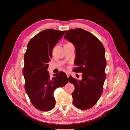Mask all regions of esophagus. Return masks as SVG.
Here are the masks:
<instances>
[{"label": "esophagus", "mask_w": 130, "mask_h": 130, "mask_svg": "<svg viewBox=\"0 0 130 130\" xmlns=\"http://www.w3.org/2000/svg\"><path fill=\"white\" fill-rule=\"evenodd\" d=\"M65 73H66V75H67V77L68 78L69 76V75H70V73H69V72H68V71H66Z\"/></svg>", "instance_id": "obj_1"}]
</instances>
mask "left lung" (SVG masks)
<instances>
[{
    "mask_svg": "<svg viewBox=\"0 0 130 130\" xmlns=\"http://www.w3.org/2000/svg\"><path fill=\"white\" fill-rule=\"evenodd\" d=\"M64 39L75 47V71L82 73L77 81L72 76L69 81L75 86L71 95L73 103L81 109L93 106L100 98L105 80V51L101 42L91 33L78 28L67 31Z\"/></svg>",
    "mask_w": 130,
    "mask_h": 130,
    "instance_id": "8db88e82",
    "label": "left lung"
}]
</instances>
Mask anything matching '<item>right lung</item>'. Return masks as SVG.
I'll use <instances>...</instances> for the list:
<instances>
[{
    "instance_id": "right-lung-1",
    "label": "right lung",
    "mask_w": 130,
    "mask_h": 130,
    "mask_svg": "<svg viewBox=\"0 0 130 130\" xmlns=\"http://www.w3.org/2000/svg\"><path fill=\"white\" fill-rule=\"evenodd\" d=\"M65 32L50 29L41 31L29 41L24 55L25 90L33 106L42 111L54 108V90L68 82L64 72L54 74L50 78L47 70L53 48Z\"/></svg>"
}]
</instances>
